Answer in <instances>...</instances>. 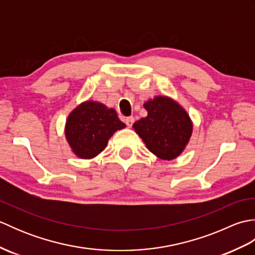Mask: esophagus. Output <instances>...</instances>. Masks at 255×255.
Listing matches in <instances>:
<instances>
[{"mask_svg":"<svg viewBox=\"0 0 255 255\" xmlns=\"http://www.w3.org/2000/svg\"><path fill=\"white\" fill-rule=\"evenodd\" d=\"M125 123H126V125H127L128 127H131L132 125H133V123H134V118L132 116L126 117V118H125Z\"/></svg>","mask_w":255,"mask_h":255,"instance_id":"34e87169","label":"esophagus"}]
</instances>
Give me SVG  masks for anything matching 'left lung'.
I'll use <instances>...</instances> for the list:
<instances>
[{
  "mask_svg": "<svg viewBox=\"0 0 255 255\" xmlns=\"http://www.w3.org/2000/svg\"><path fill=\"white\" fill-rule=\"evenodd\" d=\"M148 116L133 124V129L149 151L162 160L180 155L192 136L193 124L188 114L175 101L155 96L143 104Z\"/></svg>",
  "mask_w": 255,
  "mask_h": 255,
  "instance_id": "left-lung-1",
  "label": "left lung"
}]
</instances>
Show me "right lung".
I'll return each mask as SVG.
<instances>
[{"label": "right lung", "instance_id": "1", "mask_svg": "<svg viewBox=\"0 0 255 255\" xmlns=\"http://www.w3.org/2000/svg\"><path fill=\"white\" fill-rule=\"evenodd\" d=\"M125 127L115 110L102 103L86 101L70 113L64 133L75 155L93 159L106 148L114 132Z\"/></svg>", "mask_w": 255, "mask_h": 255}]
</instances>
